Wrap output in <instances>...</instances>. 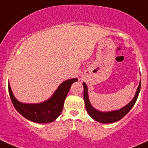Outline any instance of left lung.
Wrapping results in <instances>:
<instances>
[{
  "label": "left lung",
  "instance_id": "obj_1",
  "mask_svg": "<svg viewBox=\"0 0 148 148\" xmlns=\"http://www.w3.org/2000/svg\"><path fill=\"white\" fill-rule=\"evenodd\" d=\"M84 86V100L85 102V107H86V112L89 114L93 120L101 122V123H112V122L119 121L123 117H125L127 114L130 112V110L132 108L134 104L136 102L137 99L138 97L139 93L141 87V81L139 83V86L135 92V97L133 99L128 103L125 107H122L117 110H113V111L109 112H102L95 109L93 106L89 102V95H88V88L86 84L83 82Z\"/></svg>",
  "mask_w": 148,
  "mask_h": 148
}]
</instances>
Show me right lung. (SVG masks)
I'll return each instance as SVG.
<instances>
[{
    "mask_svg": "<svg viewBox=\"0 0 148 148\" xmlns=\"http://www.w3.org/2000/svg\"><path fill=\"white\" fill-rule=\"evenodd\" d=\"M77 81V78L66 80L58 86L49 99L36 104L19 102L13 95L9 83L8 92L13 106L23 117L36 123H49L56 120L60 115L70 87L73 83Z\"/></svg>",
    "mask_w": 148,
    "mask_h": 148,
    "instance_id": "add662e5",
    "label": "right lung"
}]
</instances>
